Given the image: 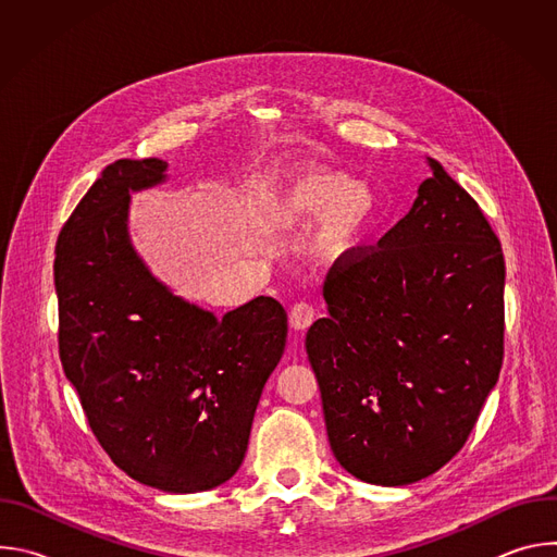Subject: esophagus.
Masks as SVG:
<instances>
[{"label":"esophagus","instance_id":"1","mask_svg":"<svg viewBox=\"0 0 557 557\" xmlns=\"http://www.w3.org/2000/svg\"><path fill=\"white\" fill-rule=\"evenodd\" d=\"M314 322V306L308 301H297L288 312V324L293 331H306Z\"/></svg>","mask_w":557,"mask_h":557}]
</instances>
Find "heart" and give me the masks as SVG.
<instances>
[{
	"instance_id": "heart-1",
	"label": "heart",
	"mask_w": 557,
	"mask_h": 557,
	"mask_svg": "<svg viewBox=\"0 0 557 557\" xmlns=\"http://www.w3.org/2000/svg\"><path fill=\"white\" fill-rule=\"evenodd\" d=\"M264 213L280 228L314 222V240L326 256L357 251L370 237L376 215V194L348 174L329 170H290L264 189Z\"/></svg>"
}]
</instances>
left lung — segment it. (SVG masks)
I'll list each match as a JSON object with an SVG mask.
<instances>
[{
	"label": "left lung",
	"mask_w": 557,
	"mask_h": 557,
	"mask_svg": "<svg viewBox=\"0 0 557 557\" xmlns=\"http://www.w3.org/2000/svg\"><path fill=\"white\" fill-rule=\"evenodd\" d=\"M412 209L331 271L306 333L331 449L355 479L401 487L449 462L503 366L505 258L434 158Z\"/></svg>",
	"instance_id": "1"
}]
</instances>
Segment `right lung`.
Returning a JSON list of instances; mask_svg holds the SVG:
<instances>
[{"mask_svg":"<svg viewBox=\"0 0 557 557\" xmlns=\"http://www.w3.org/2000/svg\"><path fill=\"white\" fill-rule=\"evenodd\" d=\"M161 158L108 165L57 240L59 357L101 447L134 481L196 494L240 469L286 310L256 297L215 317L153 277L129 237L132 194Z\"/></svg>","mask_w":557,"mask_h":557,"instance_id":"1","label":"right lung"}]
</instances>
